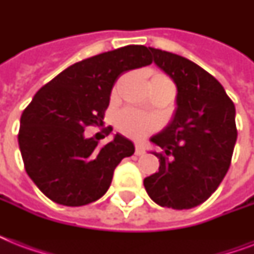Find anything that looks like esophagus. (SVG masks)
Wrapping results in <instances>:
<instances>
[{"label":"esophagus","instance_id":"1","mask_svg":"<svg viewBox=\"0 0 254 254\" xmlns=\"http://www.w3.org/2000/svg\"><path fill=\"white\" fill-rule=\"evenodd\" d=\"M145 154V150H143V147L141 146V145H135V155H142Z\"/></svg>","mask_w":254,"mask_h":254}]
</instances>
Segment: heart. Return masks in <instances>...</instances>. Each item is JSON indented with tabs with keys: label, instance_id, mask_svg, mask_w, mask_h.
I'll use <instances>...</instances> for the list:
<instances>
[{
	"label": "heart",
	"instance_id": "obj_1",
	"mask_svg": "<svg viewBox=\"0 0 254 254\" xmlns=\"http://www.w3.org/2000/svg\"><path fill=\"white\" fill-rule=\"evenodd\" d=\"M117 127L124 134L133 138H142L157 127V120L134 109H125L117 115Z\"/></svg>",
	"mask_w": 254,
	"mask_h": 254
}]
</instances>
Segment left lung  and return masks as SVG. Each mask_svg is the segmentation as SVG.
Here are the masks:
<instances>
[{"mask_svg": "<svg viewBox=\"0 0 254 254\" xmlns=\"http://www.w3.org/2000/svg\"><path fill=\"white\" fill-rule=\"evenodd\" d=\"M154 63L177 85L171 123L150 141L162 149L158 173L143 179L161 207L189 209L212 195L228 171L237 139L236 109L223 85L177 54L149 47Z\"/></svg>", "mask_w": 254, "mask_h": 254, "instance_id": "8db88e82", "label": "left lung"}]
</instances>
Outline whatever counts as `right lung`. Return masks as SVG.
<instances>
[{
    "label": "right lung",
    "mask_w": 254,
    "mask_h": 254,
    "mask_svg": "<svg viewBox=\"0 0 254 254\" xmlns=\"http://www.w3.org/2000/svg\"><path fill=\"white\" fill-rule=\"evenodd\" d=\"M151 62L147 47L125 46L69 65L35 93L21 116L18 143L26 173L49 199L79 207L107 192L116 166L133 155L134 145L121 134L100 145L84 130L103 125L120 75Z\"/></svg>",
    "instance_id": "obj_1"
}]
</instances>
